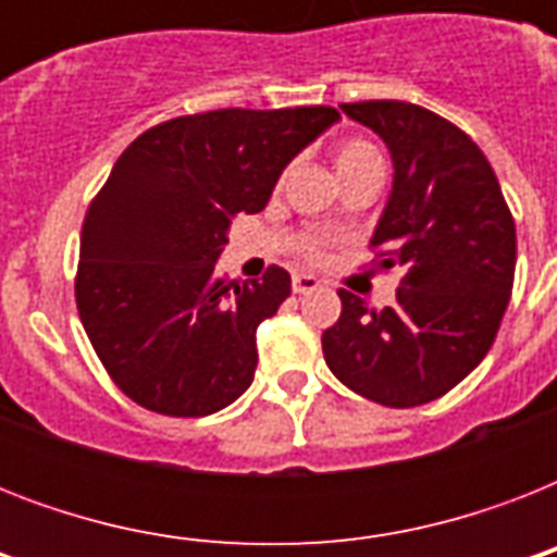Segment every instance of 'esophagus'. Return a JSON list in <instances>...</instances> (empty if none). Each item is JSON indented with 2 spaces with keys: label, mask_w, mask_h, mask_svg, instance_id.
Instances as JSON below:
<instances>
[{
  "label": "esophagus",
  "mask_w": 557,
  "mask_h": 557,
  "mask_svg": "<svg viewBox=\"0 0 557 557\" xmlns=\"http://www.w3.org/2000/svg\"><path fill=\"white\" fill-rule=\"evenodd\" d=\"M292 288H295V295H312V292L321 288V283H318V277H312V274H295V277H292Z\"/></svg>",
  "instance_id": "34e87169"
}]
</instances>
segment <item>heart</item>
I'll list each match as a JSON object with an SVG mask.
<instances>
[{
  "instance_id": "heart-1",
  "label": "heart",
  "mask_w": 557,
  "mask_h": 557,
  "mask_svg": "<svg viewBox=\"0 0 557 557\" xmlns=\"http://www.w3.org/2000/svg\"><path fill=\"white\" fill-rule=\"evenodd\" d=\"M335 170L338 176L347 182L352 176H361V173H384V159L375 144L364 141V138H349L335 150ZM306 253H314L312 245H306Z\"/></svg>"
}]
</instances>
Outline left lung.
Wrapping results in <instances>:
<instances>
[{"label": "left lung", "instance_id": "obj_1", "mask_svg": "<svg viewBox=\"0 0 557 557\" xmlns=\"http://www.w3.org/2000/svg\"><path fill=\"white\" fill-rule=\"evenodd\" d=\"M341 109L393 156V193L370 248L381 269L405 265L407 274L384 309L341 288L323 358L370 401L428 405L457 387L497 338L515 283V219L492 164L459 126L405 100Z\"/></svg>", "mask_w": 557, "mask_h": 557}]
</instances>
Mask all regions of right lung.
Listing matches in <instances>:
<instances>
[{"mask_svg":"<svg viewBox=\"0 0 557 557\" xmlns=\"http://www.w3.org/2000/svg\"><path fill=\"white\" fill-rule=\"evenodd\" d=\"M338 109H213L150 126L115 161L81 234L74 300L109 379L135 405L208 416L251 387L257 326L292 295L286 269L213 274L236 213H260L280 173Z\"/></svg>","mask_w":557,"mask_h":557,"instance_id":"add662e5","label":"right lung"}]
</instances>
